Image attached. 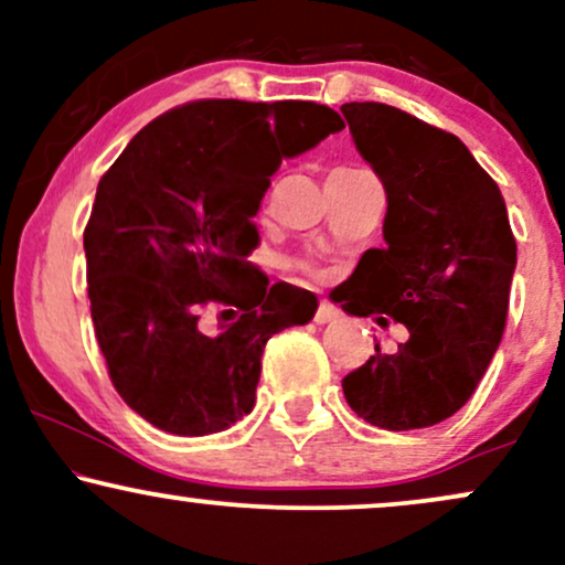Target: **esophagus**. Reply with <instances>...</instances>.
I'll list each match as a JSON object with an SVG mask.
<instances>
[{"mask_svg":"<svg viewBox=\"0 0 565 565\" xmlns=\"http://www.w3.org/2000/svg\"><path fill=\"white\" fill-rule=\"evenodd\" d=\"M337 319H340V310H337L334 305H329V302H321L319 310H316V316H313L316 323H332Z\"/></svg>","mask_w":565,"mask_h":565,"instance_id":"esophagus-1","label":"esophagus"}]
</instances>
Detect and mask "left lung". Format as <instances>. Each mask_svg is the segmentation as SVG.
<instances>
[{"instance_id":"left-lung-1","label":"left lung","mask_w":565,"mask_h":565,"mask_svg":"<svg viewBox=\"0 0 565 565\" xmlns=\"http://www.w3.org/2000/svg\"><path fill=\"white\" fill-rule=\"evenodd\" d=\"M340 111L385 185L387 212L385 246L364 252L337 302L408 329L393 353L377 342L342 391L366 423L419 430L468 404L494 359L518 246L499 185L462 140L385 103H345Z\"/></svg>"}]
</instances>
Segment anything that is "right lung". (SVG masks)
I'll return each instance as SVG.
<instances>
[{"label":"right lung","instance_id":"1","mask_svg":"<svg viewBox=\"0 0 565 565\" xmlns=\"http://www.w3.org/2000/svg\"><path fill=\"white\" fill-rule=\"evenodd\" d=\"M345 127L310 100H196L142 127L100 178L84 231L95 337L125 404L172 436L228 430L252 412L265 342L319 300L244 257L284 159ZM210 299L243 316L198 329Z\"/></svg>","mask_w":565,"mask_h":565}]
</instances>
